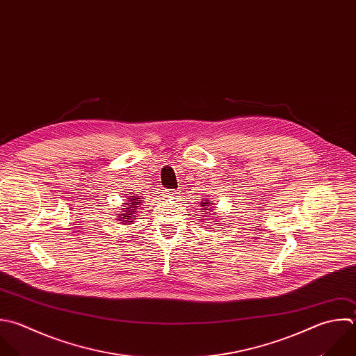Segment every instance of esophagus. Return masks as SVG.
<instances>
[{"instance_id":"esophagus-1","label":"esophagus","mask_w":356,"mask_h":356,"mask_svg":"<svg viewBox=\"0 0 356 356\" xmlns=\"http://www.w3.org/2000/svg\"><path fill=\"white\" fill-rule=\"evenodd\" d=\"M164 195H165L167 197H175V196H177V191H170V189H165V191H164Z\"/></svg>"}]
</instances>
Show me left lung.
Here are the masks:
<instances>
[{"instance_id": "1", "label": "left lung", "mask_w": 356, "mask_h": 356, "mask_svg": "<svg viewBox=\"0 0 356 356\" xmlns=\"http://www.w3.org/2000/svg\"><path fill=\"white\" fill-rule=\"evenodd\" d=\"M209 206H210V200H206V202H202V203H200V207H203V209H202L203 211L210 210V207H209Z\"/></svg>"}]
</instances>
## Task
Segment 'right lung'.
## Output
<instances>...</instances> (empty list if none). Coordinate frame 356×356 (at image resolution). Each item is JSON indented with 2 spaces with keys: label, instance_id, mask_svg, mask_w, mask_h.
Listing matches in <instances>:
<instances>
[{
  "label": "right lung",
  "instance_id": "obj_1",
  "mask_svg": "<svg viewBox=\"0 0 356 356\" xmlns=\"http://www.w3.org/2000/svg\"><path fill=\"white\" fill-rule=\"evenodd\" d=\"M140 197L139 196H129L128 197V203L124 204L125 207V213H121V214H117L118 216V221L124 222V224H132V217L136 214V209L139 207V204L142 203V200H139Z\"/></svg>",
  "mask_w": 356,
  "mask_h": 356
}]
</instances>
